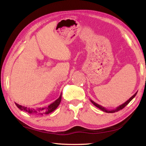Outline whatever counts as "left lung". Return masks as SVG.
Listing matches in <instances>:
<instances>
[{
  "instance_id": "left-lung-1",
  "label": "left lung",
  "mask_w": 146,
  "mask_h": 146,
  "mask_svg": "<svg viewBox=\"0 0 146 146\" xmlns=\"http://www.w3.org/2000/svg\"><path fill=\"white\" fill-rule=\"evenodd\" d=\"M137 92H138V91H137ZM137 92H136V93L134 94V95H133L132 96V97L129 98V100H127L126 101V102H125L124 103L120 105L119 106H118V107H117V108H115V109H113V110H108V109H106V108H104V107H103V106H102L98 104L95 102H94V101H93L92 100L90 99V100H91V102H92V104H93L94 106H95L97 108H99L100 110L103 111L104 112L112 113H115V112H117V111H118L122 110V109H123V108H125V106H126L128 104H129V103L131 102V100L133 99V98H135L136 95H137Z\"/></svg>"
}]
</instances>
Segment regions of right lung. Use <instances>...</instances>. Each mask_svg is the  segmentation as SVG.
Here are the masks:
<instances>
[{
    "instance_id": "right-lung-1",
    "label": "right lung",
    "mask_w": 146,
    "mask_h": 146,
    "mask_svg": "<svg viewBox=\"0 0 146 146\" xmlns=\"http://www.w3.org/2000/svg\"><path fill=\"white\" fill-rule=\"evenodd\" d=\"M62 99V93H60V97L57 98L55 102H53L50 105H49L47 108H38V109H33L25 107V106L19 105L18 104L15 103V105L17 106V108H19L20 110L24 111H26L27 113H29V114H34V115H48L49 113L53 112L55 111L58 106L60 104Z\"/></svg>"
}]
</instances>
